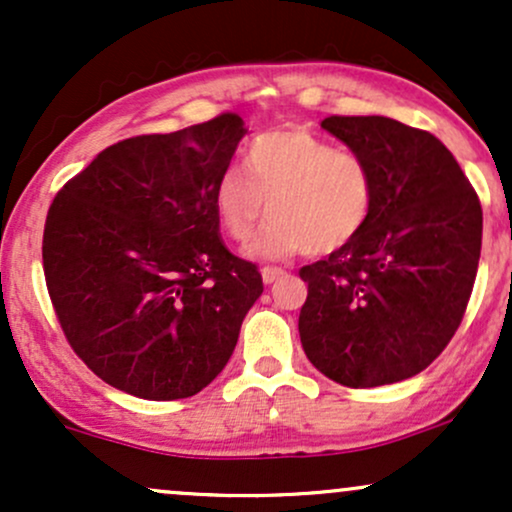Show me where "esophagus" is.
Segmentation results:
<instances>
[{"instance_id": "obj_1", "label": "esophagus", "mask_w": 512, "mask_h": 512, "mask_svg": "<svg viewBox=\"0 0 512 512\" xmlns=\"http://www.w3.org/2000/svg\"><path fill=\"white\" fill-rule=\"evenodd\" d=\"M286 272L281 267H262V281L264 284H274L276 279H281Z\"/></svg>"}]
</instances>
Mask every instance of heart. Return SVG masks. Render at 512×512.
<instances>
[{"mask_svg":"<svg viewBox=\"0 0 512 512\" xmlns=\"http://www.w3.org/2000/svg\"><path fill=\"white\" fill-rule=\"evenodd\" d=\"M245 170L248 175H221L214 207L236 243H248L264 211L272 214L252 245L257 257L276 260L298 250L330 255L354 243L373 216L378 185L370 163L310 129H276L252 139Z\"/></svg>","mask_w":512,"mask_h":512,"instance_id":"1","label":"heart"}]
</instances>
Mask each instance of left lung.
<instances>
[{
    "mask_svg": "<svg viewBox=\"0 0 512 512\" xmlns=\"http://www.w3.org/2000/svg\"><path fill=\"white\" fill-rule=\"evenodd\" d=\"M322 127L366 158L378 197L354 243L298 272L303 351L339 385L399 383L460 327L481 255L479 197L426 129L380 115H330Z\"/></svg>",
    "mask_w": 512,
    "mask_h": 512,
    "instance_id": "1",
    "label": "left lung"
}]
</instances>
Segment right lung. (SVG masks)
<instances>
[{"mask_svg": "<svg viewBox=\"0 0 512 512\" xmlns=\"http://www.w3.org/2000/svg\"><path fill=\"white\" fill-rule=\"evenodd\" d=\"M248 134L240 115L122 139L52 199L43 272L74 354L127 395L204 390L262 296L257 264L223 245L216 182Z\"/></svg>", "mask_w": 512, "mask_h": 512, "instance_id": "obj_1", "label": "right lung"}]
</instances>
